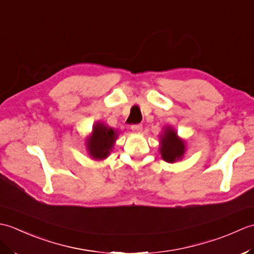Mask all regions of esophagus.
<instances>
[{"label":"esophagus","instance_id":"1","mask_svg":"<svg viewBox=\"0 0 254 254\" xmlns=\"http://www.w3.org/2000/svg\"><path fill=\"white\" fill-rule=\"evenodd\" d=\"M131 130H132L133 133H137V134L141 133L142 130H143L142 124H135V126H132L131 127Z\"/></svg>","mask_w":254,"mask_h":254}]
</instances>
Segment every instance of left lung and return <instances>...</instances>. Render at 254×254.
Here are the masks:
<instances>
[{
    "mask_svg": "<svg viewBox=\"0 0 254 254\" xmlns=\"http://www.w3.org/2000/svg\"><path fill=\"white\" fill-rule=\"evenodd\" d=\"M187 152V144L174 127L166 126L159 135V153L167 163H176L181 160Z\"/></svg>",
    "mask_w": 254,
    "mask_h": 254,
    "instance_id": "obj_1",
    "label": "left lung"
}]
</instances>
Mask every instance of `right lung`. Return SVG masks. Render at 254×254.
<instances>
[{"label":"right lung","instance_id":"right-lung-1","mask_svg":"<svg viewBox=\"0 0 254 254\" xmlns=\"http://www.w3.org/2000/svg\"><path fill=\"white\" fill-rule=\"evenodd\" d=\"M119 136V131L108 127L104 122L97 121L93 126V131L86 138V149L89 157L94 160H104L112 152Z\"/></svg>","mask_w":254,"mask_h":254}]
</instances>
